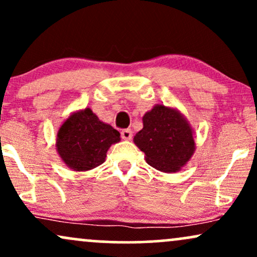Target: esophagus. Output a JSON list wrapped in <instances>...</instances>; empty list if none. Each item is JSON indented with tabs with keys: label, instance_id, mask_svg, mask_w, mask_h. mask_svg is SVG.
<instances>
[{
	"label": "esophagus",
	"instance_id": "34e87169",
	"mask_svg": "<svg viewBox=\"0 0 257 257\" xmlns=\"http://www.w3.org/2000/svg\"><path fill=\"white\" fill-rule=\"evenodd\" d=\"M120 137H122V139H124V140H131L133 137V132L131 129H123V131L120 132Z\"/></svg>",
	"mask_w": 257,
	"mask_h": 257
}]
</instances>
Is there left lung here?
I'll return each mask as SVG.
<instances>
[{
  "label": "left lung",
  "mask_w": 257,
  "mask_h": 257,
  "mask_svg": "<svg viewBox=\"0 0 257 257\" xmlns=\"http://www.w3.org/2000/svg\"><path fill=\"white\" fill-rule=\"evenodd\" d=\"M143 129L134 144L145 153L147 164L163 173H176L196 151L194 132L176 107L156 104L143 117Z\"/></svg>",
  "instance_id": "obj_1"
}]
</instances>
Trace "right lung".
<instances>
[{
    "label": "right lung",
    "instance_id": "1",
    "mask_svg": "<svg viewBox=\"0 0 257 257\" xmlns=\"http://www.w3.org/2000/svg\"><path fill=\"white\" fill-rule=\"evenodd\" d=\"M120 141V134L102 122L89 107L75 111L64 120L57 134V152L73 172H88L105 162L106 153Z\"/></svg>",
    "mask_w": 257,
    "mask_h": 257
}]
</instances>
